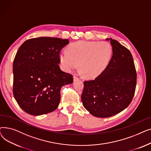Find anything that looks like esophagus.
I'll list each match as a JSON object with an SVG mask.
<instances>
[{"label": "esophagus", "instance_id": "34e87169", "mask_svg": "<svg viewBox=\"0 0 151 151\" xmlns=\"http://www.w3.org/2000/svg\"><path fill=\"white\" fill-rule=\"evenodd\" d=\"M78 79H79V78H78V76H75V75L73 76V81H74L78 80Z\"/></svg>", "mask_w": 151, "mask_h": 151}]
</instances>
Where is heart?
Segmentation results:
<instances>
[{"mask_svg":"<svg viewBox=\"0 0 151 151\" xmlns=\"http://www.w3.org/2000/svg\"><path fill=\"white\" fill-rule=\"evenodd\" d=\"M112 46L107 42L80 41L63 50L59 55L62 68L67 72L79 64L84 76L93 78L100 75L111 58Z\"/></svg>","mask_w":151,"mask_h":151,"instance_id":"1","label":"heart"}]
</instances>
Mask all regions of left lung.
Returning a JSON list of instances; mask_svg holds the SVG:
<instances>
[{"mask_svg":"<svg viewBox=\"0 0 151 151\" xmlns=\"http://www.w3.org/2000/svg\"><path fill=\"white\" fill-rule=\"evenodd\" d=\"M113 55L104 71L94 80L84 82L81 100L93 116L109 117L125 109L134 96L137 71L130 51L116 40L106 38Z\"/></svg>","mask_w":151,"mask_h":151,"instance_id":"obj_1","label":"left lung"}]
</instances>
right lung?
I'll use <instances>...</instances> for the list:
<instances>
[{"mask_svg": "<svg viewBox=\"0 0 151 151\" xmlns=\"http://www.w3.org/2000/svg\"><path fill=\"white\" fill-rule=\"evenodd\" d=\"M68 39L38 37L29 39L18 49L13 61V96L30 115L54 111L60 100L63 86L72 83L73 76L59 67V54Z\"/></svg>", "mask_w": 151, "mask_h": 151, "instance_id": "right-lung-1", "label": "right lung"}]
</instances>
